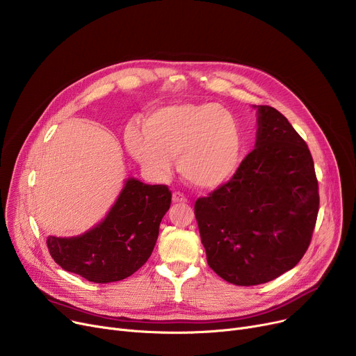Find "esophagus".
Listing matches in <instances>:
<instances>
[{
	"label": "esophagus",
	"instance_id": "34e87169",
	"mask_svg": "<svg viewBox=\"0 0 356 356\" xmlns=\"http://www.w3.org/2000/svg\"><path fill=\"white\" fill-rule=\"evenodd\" d=\"M173 202L175 203H186L188 202V197H186L183 193H180V192H175L173 193Z\"/></svg>",
	"mask_w": 356,
	"mask_h": 356
}]
</instances>
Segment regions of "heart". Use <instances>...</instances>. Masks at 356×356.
<instances>
[{
	"label": "heart",
	"mask_w": 356,
	"mask_h": 356,
	"mask_svg": "<svg viewBox=\"0 0 356 356\" xmlns=\"http://www.w3.org/2000/svg\"><path fill=\"white\" fill-rule=\"evenodd\" d=\"M147 134L128 127L125 144L147 172L165 177L177 160L184 180L203 191L225 184L244 154V134L238 120L218 104H176L154 111Z\"/></svg>",
	"instance_id": "heart-1"
}]
</instances>
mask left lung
I'll return each mask as SVG.
<instances>
[{
    "mask_svg": "<svg viewBox=\"0 0 356 356\" xmlns=\"http://www.w3.org/2000/svg\"><path fill=\"white\" fill-rule=\"evenodd\" d=\"M257 109L255 148L229 181L195 203L209 267L236 286L263 284L291 270L310 245L319 212L307 144L282 112Z\"/></svg>",
    "mask_w": 356,
    "mask_h": 356,
    "instance_id": "8db88e82",
    "label": "left lung"
}]
</instances>
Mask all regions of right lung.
<instances>
[{
  "instance_id": "1",
  "label": "right lung",
  "mask_w": 356,
  "mask_h": 356,
  "mask_svg": "<svg viewBox=\"0 0 356 356\" xmlns=\"http://www.w3.org/2000/svg\"><path fill=\"white\" fill-rule=\"evenodd\" d=\"M165 184L128 179L114 207L95 228L72 238H47L51 258L92 283L120 282L152 255L163 216L170 208Z\"/></svg>"
}]
</instances>
